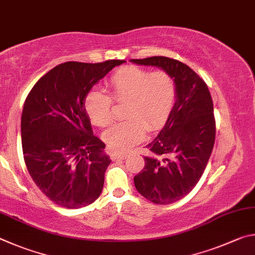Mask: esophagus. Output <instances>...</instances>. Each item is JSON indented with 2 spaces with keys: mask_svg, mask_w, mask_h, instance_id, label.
<instances>
[{
  "mask_svg": "<svg viewBox=\"0 0 255 255\" xmlns=\"http://www.w3.org/2000/svg\"><path fill=\"white\" fill-rule=\"evenodd\" d=\"M128 157V153H122V152H113L111 154V159L115 161L119 159H127Z\"/></svg>",
  "mask_w": 255,
  "mask_h": 255,
  "instance_id": "esophagus-1",
  "label": "esophagus"
}]
</instances>
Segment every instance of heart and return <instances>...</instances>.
Masks as SVG:
<instances>
[{"label": "heart", "instance_id": "1", "mask_svg": "<svg viewBox=\"0 0 255 255\" xmlns=\"http://www.w3.org/2000/svg\"><path fill=\"white\" fill-rule=\"evenodd\" d=\"M109 95L93 88L85 97V111L97 127L112 124L113 102L127 103L124 122L115 124L104 134L105 143L114 151H127L144 139L146 130L163 128L175 107L177 88L172 76L163 70L151 73L137 66H124L107 80Z\"/></svg>", "mask_w": 255, "mask_h": 255}]
</instances>
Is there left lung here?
<instances>
[{
    "instance_id": "obj_1",
    "label": "left lung",
    "mask_w": 255,
    "mask_h": 255,
    "mask_svg": "<svg viewBox=\"0 0 255 255\" xmlns=\"http://www.w3.org/2000/svg\"><path fill=\"white\" fill-rule=\"evenodd\" d=\"M131 61L160 67L175 79V107L159 135L146 145L150 155L134 177L143 197L154 204H172L194 189L212 154L216 123L211 93L204 79L179 60L154 56Z\"/></svg>"
}]
</instances>
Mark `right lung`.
I'll use <instances>...</instances> for the list:
<instances>
[{
  "label": "right lung",
  "instance_id": "1",
  "mask_svg": "<svg viewBox=\"0 0 255 255\" xmlns=\"http://www.w3.org/2000/svg\"><path fill=\"white\" fill-rule=\"evenodd\" d=\"M123 62H64L26 96L21 118L25 166L39 189L61 207H85L102 193L111 159L93 134L84 102L94 85Z\"/></svg>",
  "mask_w": 255,
  "mask_h": 255
}]
</instances>
